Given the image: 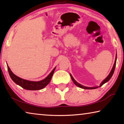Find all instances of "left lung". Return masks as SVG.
<instances>
[{
	"label": "left lung",
	"instance_id": "obj_1",
	"mask_svg": "<svg viewBox=\"0 0 124 124\" xmlns=\"http://www.w3.org/2000/svg\"><path fill=\"white\" fill-rule=\"evenodd\" d=\"M116 56H115V60L114 64V65H113V68H112V70H111V71H110L109 74V75H108V77H107L104 80L102 81V82L101 83V84H100V85L99 86V87L102 86L104 84H105L107 82V81H108L111 78H112V75H113V73H114V72L115 68V66H116ZM70 75L71 78H72V80H73V83H74V84L76 85L77 86H78V87H80V88H82V89H96V88L98 87V86L93 87H86V86H83V85H82L80 84H79L78 83H77V81L75 80L73 78V77L72 76V75H71V74H70Z\"/></svg>",
	"mask_w": 124,
	"mask_h": 124
}]
</instances>
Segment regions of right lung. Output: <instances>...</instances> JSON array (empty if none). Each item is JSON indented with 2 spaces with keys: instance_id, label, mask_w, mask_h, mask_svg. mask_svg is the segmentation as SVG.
Wrapping results in <instances>:
<instances>
[{
  "instance_id": "1",
  "label": "right lung",
  "mask_w": 124,
  "mask_h": 124,
  "mask_svg": "<svg viewBox=\"0 0 124 124\" xmlns=\"http://www.w3.org/2000/svg\"><path fill=\"white\" fill-rule=\"evenodd\" d=\"M55 68L44 79L39 81H32L27 80H24L16 76L15 74H14L12 72V71L8 65V70L10 77L12 80L14 81V82L15 83L18 85L20 86L21 87L23 88V89L28 90H38L44 88L46 86L49 84L50 81H51V79L52 78V75H53L54 71L55 70Z\"/></svg>"
}]
</instances>
